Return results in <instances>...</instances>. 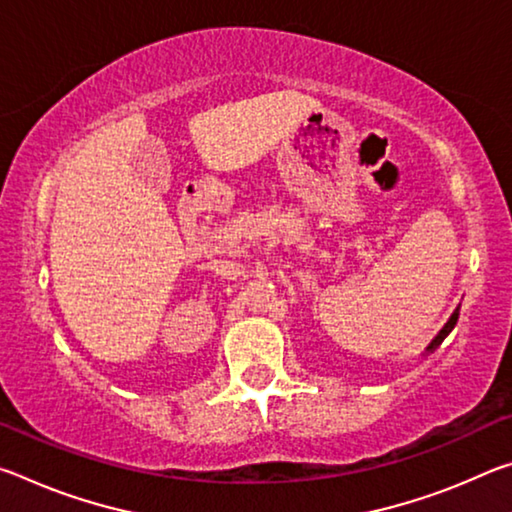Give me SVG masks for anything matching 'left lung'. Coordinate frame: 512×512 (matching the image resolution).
<instances>
[{
    "label": "left lung",
    "instance_id": "left-lung-1",
    "mask_svg": "<svg viewBox=\"0 0 512 512\" xmlns=\"http://www.w3.org/2000/svg\"><path fill=\"white\" fill-rule=\"evenodd\" d=\"M458 309H461V307H458ZM458 309L454 311V314H452V318H449L447 320V323H445V327L443 329H440V332L436 334V339H433L429 345H427V352H433V350H436L438 348V345L440 343H443L445 339H447V334L449 332H452V329H454V325H456V320H458Z\"/></svg>",
    "mask_w": 512,
    "mask_h": 512
}]
</instances>
